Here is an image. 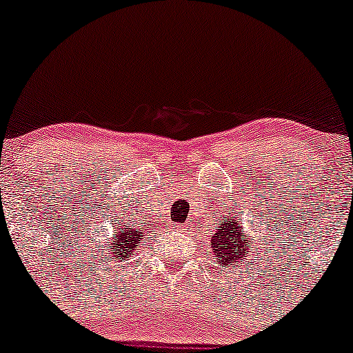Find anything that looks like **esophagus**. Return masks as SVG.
<instances>
[{"label": "esophagus", "instance_id": "esophagus-1", "mask_svg": "<svg viewBox=\"0 0 353 353\" xmlns=\"http://www.w3.org/2000/svg\"><path fill=\"white\" fill-rule=\"evenodd\" d=\"M178 229H181V227H178Z\"/></svg>", "mask_w": 353, "mask_h": 353}]
</instances>
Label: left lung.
Wrapping results in <instances>:
<instances>
[{
    "label": "left lung",
    "instance_id": "left-lung-1",
    "mask_svg": "<svg viewBox=\"0 0 353 353\" xmlns=\"http://www.w3.org/2000/svg\"><path fill=\"white\" fill-rule=\"evenodd\" d=\"M241 222L242 219L236 215L227 217V221L215 225L214 236L210 237L212 257L215 264L223 269L242 264L241 259L248 257V254L252 251L254 237L244 229V225H241Z\"/></svg>",
    "mask_w": 353,
    "mask_h": 353
}]
</instances>
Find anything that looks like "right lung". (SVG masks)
I'll return each instance as SVG.
<instances>
[{
  "label": "right lung",
  "mask_w": 353,
  "mask_h": 353,
  "mask_svg": "<svg viewBox=\"0 0 353 353\" xmlns=\"http://www.w3.org/2000/svg\"><path fill=\"white\" fill-rule=\"evenodd\" d=\"M145 230L146 229L141 230L139 227H136L132 221L117 222L109 242H105L104 249H101V254H104L111 269L128 268L130 264L128 261L134 257V252H138V245L141 244L143 239H146Z\"/></svg>",
  "instance_id": "add662e5"
}]
</instances>
